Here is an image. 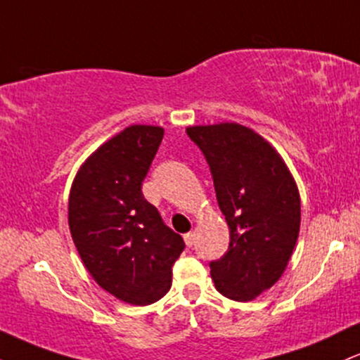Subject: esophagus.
<instances>
[{
  "label": "esophagus",
  "instance_id": "obj_1",
  "mask_svg": "<svg viewBox=\"0 0 360 360\" xmlns=\"http://www.w3.org/2000/svg\"><path fill=\"white\" fill-rule=\"evenodd\" d=\"M184 242H186V245H188V247H193L194 245V233L193 232L186 233L184 235Z\"/></svg>",
  "mask_w": 360,
  "mask_h": 360
}]
</instances>
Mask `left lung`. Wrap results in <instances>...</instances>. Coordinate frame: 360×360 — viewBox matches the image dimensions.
I'll use <instances>...</instances> for the list:
<instances>
[{"label":"left lung","mask_w":360,"mask_h":360,"mask_svg":"<svg viewBox=\"0 0 360 360\" xmlns=\"http://www.w3.org/2000/svg\"><path fill=\"white\" fill-rule=\"evenodd\" d=\"M212 171L218 206L230 229L225 255L210 262L226 298L250 301L274 286L300 233L298 186L276 148L238 123L186 128Z\"/></svg>","instance_id":"1"}]
</instances>
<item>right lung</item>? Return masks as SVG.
Wrapping results in <instances>:
<instances>
[{
  "label": "right lung",
  "mask_w": 360,
  "mask_h": 360,
  "mask_svg": "<svg viewBox=\"0 0 360 360\" xmlns=\"http://www.w3.org/2000/svg\"><path fill=\"white\" fill-rule=\"evenodd\" d=\"M164 128L130 125L94 150L69 194V229L82 264L100 286L146 307L171 289L184 240L142 194Z\"/></svg>",
  "instance_id": "add662e5"
}]
</instances>
